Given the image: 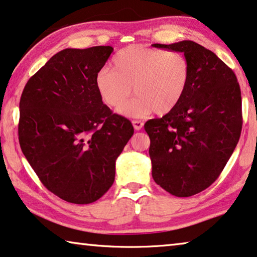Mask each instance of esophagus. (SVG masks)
I'll return each mask as SVG.
<instances>
[{
	"instance_id": "1",
	"label": "esophagus",
	"mask_w": 257,
	"mask_h": 257,
	"mask_svg": "<svg viewBox=\"0 0 257 257\" xmlns=\"http://www.w3.org/2000/svg\"><path fill=\"white\" fill-rule=\"evenodd\" d=\"M132 123H133V125H134V129H135V130H141L142 128H143V122H142V121H139V120H134L133 122H132Z\"/></svg>"
}]
</instances>
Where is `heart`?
<instances>
[{
  "label": "heart",
  "instance_id": "1",
  "mask_svg": "<svg viewBox=\"0 0 257 257\" xmlns=\"http://www.w3.org/2000/svg\"><path fill=\"white\" fill-rule=\"evenodd\" d=\"M189 77V62L181 53L132 45L113 56L112 69H101L94 84L99 97L112 108L123 106L134 87L137 97L118 112L128 117H144L175 108Z\"/></svg>",
  "mask_w": 257,
  "mask_h": 257
}]
</instances>
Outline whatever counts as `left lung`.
Listing matches in <instances>:
<instances>
[{"mask_svg":"<svg viewBox=\"0 0 257 257\" xmlns=\"http://www.w3.org/2000/svg\"><path fill=\"white\" fill-rule=\"evenodd\" d=\"M153 47L181 52L190 77L181 101L144 124L157 185L178 197L208 188L238 144L242 114L236 76L213 52L191 40Z\"/></svg>","mask_w":257,"mask_h":257,"instance_id":"8db88e82","label":"left lung"}]
</instances>
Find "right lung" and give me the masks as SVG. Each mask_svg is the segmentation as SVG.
<instances>
[{
    "label": "right lung",
    "instance_id": "add662e5",
    "mask_svg": "<svg viewBox=\"0 0 257 257\" xmlns=\"http://www.w3.org/2000/svg\"><path fill=\"white\" fill-rule=\"evenodd\" d=\"M110 46L66 48L31 77L19 101V144L43 185L75 204L97 201L112 187L115 162L134 134L95 89Z\"/></svg>",
    "mask_w": 257,
    "mask_h": 257
}]
</instances>
